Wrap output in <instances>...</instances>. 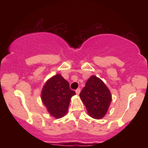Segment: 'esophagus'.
<instances>
[{
	"mask_svg": "<svg viewBox=\"0 0 148 148\" xmlns=\"http://www.w3.org/2000/svg\"><path fill=\"white\" fill-rule=\"evenodd\" d=\"M80 92H81V89H80V88H78V89L76 90V95H79Z\"/></svg>",
	"mask_w": 148,
	"mask_h": 148,
	"instance_id": "esophagus-1",
	"label": "esophagus"
}]
</instances>
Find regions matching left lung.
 I'll return each mask as SVG.
<instances>
[{
    "mask_svg": "<svg viewBox=\"0 0 148 148\" xmlns=\"http://www.w3.org/2000/svg\"><path fill=\"white\" fill-rule=\"evenodd\" d=\"M88 115L95 119L104 117L111 102V94L104 83L92 75L88 79L79 95Z\"/></svg>",
    "mask_w": 148,
    "mask_h": 148,
    "instance_id": "1",
    "label": "left lung"
}]
</instances>
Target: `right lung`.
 Segmentation results:
<instances>
[{"mask_svg":"<svg viewBox=\"0 0 148 148\" xmlns=\"http://www.w3.org/2000/svg\"><path fill=\"white\" fill-rule=\"evenodd\" d=\"M74 95L76 92L70 89L69 83L60 74H56L46 82L41 98L50 115L60 118L67 113L71 98Z\"/></svg>","mask_w":148,"mask_h":148,"instance_id":"1","label":"right lung"}]
</instances>
